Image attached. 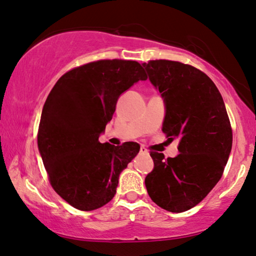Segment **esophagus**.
I'll list each match as a JSON object with an SVG mask.
<instances>
[{"mask_svg": "<svg viewBox=\"0 0 256 256\" xmlns=\"http://www.w3.org/2000/svg\"><path fill=\"white\" fill-rule=\"evenodd\" d=\"M140 152H141V154H148V150H146L144 146H141V148H140Z\"/></svg>", "mask_w": 256, "mask_h": 256, "instance_id": "esophagus-1", "label": "esophagus"}]
</instances>
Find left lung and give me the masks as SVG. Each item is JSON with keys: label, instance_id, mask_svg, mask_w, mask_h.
I'll use <instances>...</instances> for the list:
<instances>
[{"label": "left lung", "instance_id": "8db88e82", "mask_svg": "<svg viewBox=\"0 0 256 256\" xmlns=\"http://www.w3.org/2000/svg\"><path fill=\"white\" fill-rule=\"evenodd\" d=\"M143 66L166 102L162 130L170 142H180L174 158L150 152L154 169L146 188L160 208L180 213L199 204L222 178L232 127L222 94L200 70L166 59Z\"/></svg>", "mask_w": 256, "mask_h": 256}]
</instances>
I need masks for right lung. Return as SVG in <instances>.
I'll use <instances>...</instances> for the list:
<instances>
[{
  "instance_id": "right-lung-1",
  "label": "right lung",
  "mask_w": 256,
  "mask_h": 256,
  "mask_svg": "<svg viewBox=\"0 0 256 256\" xmlns=\"http://www.w3.org/2000/svg\"><path fill=\"white\" fill-rule=\"evenodd\" d=\"M140 62L102 59L70 70L51 90L38 127V149L54 190L73 208L92 211L116 194L118 176L140 146L100 143L118 96L146 80Z\"/></svg>"
}]
</instances>
